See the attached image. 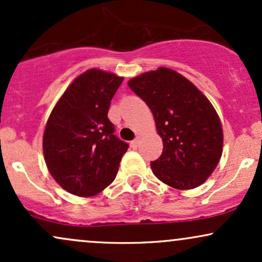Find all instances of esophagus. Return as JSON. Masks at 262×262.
Instances as JSON below:
<instances>
[{
    "label": "esophagus",
    "mask_w": 262,
    "mask_h": 262,
    "mask_svg": "<svg viewBox=\"0 0 262 262\" xmlns=\"http://www.w3.org/2000/svg\"><path fill=\"white\" fill-rule=\"evenodd\" d=\"M139 143H140V138L138 137L137 139H134V140L130 143L132 148H133V149H138V146H139Z\"/></svg>",
    "instance_id": "34e87169"
}]
</instances>
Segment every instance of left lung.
<instances>
[{
    "mask_svg": "<svg viewBox=\"0 0 262 262\" xmlns=\"http://www.w3.org/2000/svg\"><path fill=\"white\" fill-rule=\"evenodd\" d=\"M148 104L164 149L151 161L154 175L171 187L192 189L217 167L223 152V129L217 111L191 81L167 68L128 81Z\"/></svg>",
    "mask_w": 262,
    "mask_h": 262,
    "instance_id": "8db88e82",
    "label": "left lung"
}]
</instances>
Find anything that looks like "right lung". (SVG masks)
Segmentation results:
<instances>
[{"label":"right lung","mask_w":262,"mask_h":262,"mask_svg":"<svg viewBox=\"0 0 262 262\" xmlns=\"http://www.w3.org/2000/svg\"><path fill=\"white\" fill-rule=\"evenodd\" d=\"M123 77L100 69L79 75L54 106L43 134L50 175L65 191L92 197L116 179L128 144L107 114Z\"/></svg>","instance_id":"obj_1"}]
</instances>
